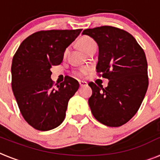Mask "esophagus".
<instances>
[{
	"mask_svg": "<svg viewBox=\"0 0 160 160\" xmlns=\"http://www.w3.org/2000/svg\"><path fill=\"white\" fill-rule=\"evenodd\" d=\"M79 85H80V87H86L87 86V82L84 81H79Z\"/></svg>",
	"mask_w": 160,
	"mask_h": 160,
	"instance_id": "1",
	"label": "esophagus"
}]
</instances>
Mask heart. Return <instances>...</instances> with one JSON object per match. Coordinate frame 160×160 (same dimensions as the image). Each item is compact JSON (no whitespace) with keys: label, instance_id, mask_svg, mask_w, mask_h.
I'll return each instance as SVG.
<instances>
[{"label":"heart","instance_id":"obj_1","mask_svg":"<svg viewBox=\"0 0 160 160\" xmlns=\"http://www.w3.org/2000/svg\"><path fill=\"white\" fill-rule=\"evenodd\" d=\"M79 46L82 48L83 51H85L86 53H87L89 49H91L93 46H96L95 42L94 41L93 38H91L89 36H83L82 38H80V40L78 42ZM67 53V49H66L64 52V54ZM90 71V67L88 66H84V67L80 68L78 70L75 72V74L78 77H82V76L86 75L88 72Z\"/></svg>","mask_w":160,"mask_h":160}]
</instances>
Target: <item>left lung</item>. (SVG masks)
Segmentation results:
<instances>
[{
	"instance_id": "obj_1",
	"label": "left lung",
	"mask_w": 160,
	"mask_h": 160,
	"mask_svg": "<svg viewBox=\"0 0 160 160\" xmlns=\"http://www.w3.org/2000/svg\"><path fill=\"white\" fill-rule=\"evenodd\" d=\"M98 46V73L108 86L90 82L89 106L94 118L111 128L122 126L137 113L148 87L146 55L135 38L127 31L104 25L85 29Z\"/></svg>"
}]
</instances>
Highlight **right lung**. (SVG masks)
<instances>
[{
  "instance_id": "add662e5",
  "label": "right lung",
  "mask_w": 160,
  "mask_h": 160,
  "mask_svg": "<svg viewBox=\"0 0 160 160\" xmlns=\"http://www.w3.org/2000/svg\"><path fill=\"white\" fill-rule=\"evenodd\" d=\"M81 31H38L25 38L14 54L12 91L22 116L34 129L49 131L65 119L68 102L79 83L68 76L63 82L54 85L50 69L62 63L66 49Z\"/></svg>"
}]
</instances>
